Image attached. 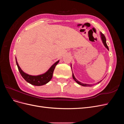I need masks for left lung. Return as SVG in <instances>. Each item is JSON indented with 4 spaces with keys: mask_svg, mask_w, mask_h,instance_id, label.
Instances as JSON below:
<instances>
[{
    "mask_svg": "<svg viewBox=\"0 0 124 124\" xmlns=\"http://www.w3.org/2000/svg\"><path fill=\"white\" fill-rule=\"evenodd\" d=\"M100 37H101V40H102V43H103V45H104V46L107 48L108 50V46H107V42H106V37H105L104 35L103 34V33H101V32H100ZM71 66H71V67H72ZM71 69H72V68H71ZM72 78H73V80H74L75 81H76L78 84L79 85H81L83 86H93V85H92V84H85V83H81V82L78 81L77 79V78H75L73 72H72ZM101 81H100V82H101Z\"/></svg>",
    "mask_w": 124,
    "mask_h": 124,
    "instance_id": "left-lung-1",
    "label": "left lung"
}]
</instances>
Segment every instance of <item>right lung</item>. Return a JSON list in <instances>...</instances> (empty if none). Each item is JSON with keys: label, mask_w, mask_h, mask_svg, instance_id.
<instances>
[{"label": "right lung", "mask_w": 124, "mask_h": 124, "mask_svg": "<svg viewBox=\"0 0 124 124\" xmlns=\"http://www.w3.org/2000/svg\"><path fill=\"white\" fill-rule=\"evenodd\" d=\"M16 59L18 71H19L22 77H23L24 78V80L26 82H27L28 83L35 86H42L46 84L48 82H49L52 79V77H53V73L55 67L58 64V63L59 62V60H58L57 62H55L54 64L48 69V70L46 72H45L44 73L38 75V76H31V75H29L27 73H26L21 69L20 67L18 65L16 57Z\"/></svg>", "instance_id": "obj_1"}]
</instances>
